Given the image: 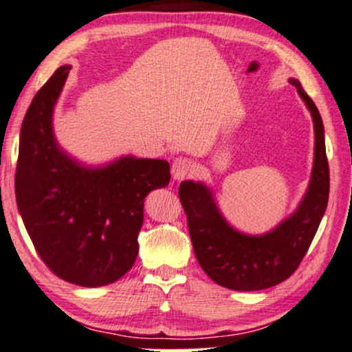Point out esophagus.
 Wrapping results in <instances>:
<instances>
[{
  "label": "esophagus",
  "instance_id": "esophagus-1",
  "mask_svg": "<svg viewBox=\"0 0 352 352\" xmlns=\"http://www.w3.org/2000/svg\"><path fill=\"white\" fill-rule=\"evenodd\" d=\"M170 172H172V177H174V180L182 182L195 172V164H192L190 160H186V157H177V160L172 162Z\"/></svg>",
  "mask_w": 352,
  "mask_h": 352
}]
</instances>
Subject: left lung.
<instances>
[{
	"instance_id": "left-lung-1",
	"label": "left lung",
	"mask_w": 352,
	"mask_h": 352,
	"mask_svg": "<svg viewBox=\"0 0 352 352\" xmlns=\"http://www.w3.org/2000/svg\"><path fill=\"white\" fill-rule=\"evenodd\" d=\"M290 82L303 98L314 122L313 174L294 215L266 234L247 236L228 225L206 185L186 180L178 188L196 258L206 274L226 289L263 290L290 277L308 252L325 214L330 174L322 118L301 84L296 79Z\"/></svg>"
}]
</instances>
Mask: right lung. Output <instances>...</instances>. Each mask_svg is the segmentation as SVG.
Returning <instances> with one entry per match:
<instances>
[{
    "instance_id": "right-lung-1",
    "label": "right lung",
    "mask_w": 352,
    "mask_h": 352,
    "mask_svg": "<svg viewBox=\"0 0 352 352\" xmlns=\"http://www.w3.org/2000/svg\"><path fill=\"white\" fill-rule=\"evenodd\" d=\"M70 67L47 79L23 118L16 199L38 255L60 279L81 287L111 284L138 254L143 201L170 180L164 160L126 156L111 164L81 166L57 145L52 111Z\"/></svg>"
}]
</instances>
